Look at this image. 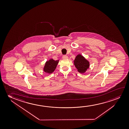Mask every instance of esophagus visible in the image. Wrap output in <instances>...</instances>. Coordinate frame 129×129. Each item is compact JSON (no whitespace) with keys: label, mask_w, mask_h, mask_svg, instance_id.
Wrapping results in <instances>:
<instances>
[{"label":"esophagus","mask_w":129,"mask_h":129,"mask_svg":"<svg viewBox=\"0 0 129 129\" xmlns=\"http://www.w3.org/2000/svg\"><path fill=\"white\" fill-rule=\"evenodd\" d=\"M68 58V57L67 56V55H63V56H62V58H63V59H67Z\"/></svg>","instance_id":"1"}]
</instances>
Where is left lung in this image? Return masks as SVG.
I'll return each mask as SVG.
<instances>
[{
  "label": "left lung",
  "instance_id": "8db88e82",
  "mask_svg": "<svg viewBox=\"0 0 129 129\" xmlns=\"http://www.w3.org/2000/svg\"><path fill=\"white\" fill-rule=\"evenodd\" d=\"M74 64L79 72L85 73L89 67V62L81 55H78L74 60Z\"/></svg>",
  "mask_w": 129,
  "mask_h": 129
}]
</instances>
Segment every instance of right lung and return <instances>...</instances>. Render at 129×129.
I'll list each match as a JSON object with an SVG mask.
<instances>
[{
	"instance_id": "add662e5",
	"label": "right lung",
	"mask_w": 129,
	"mask_h": 129,
	"mask_svg": "<svg viewBox=\"0 0 129 129\" xmlns=\"http://www.w3.org/2000/svg\"><path fill=\"white\" fill-rule=\"evenodd\" d=\"M58 62V60L55 61L52 59H51L49 61H47L44 68V72L48 74H51L53 72L56 68Z\"/></svg>"
}]
</instances>
